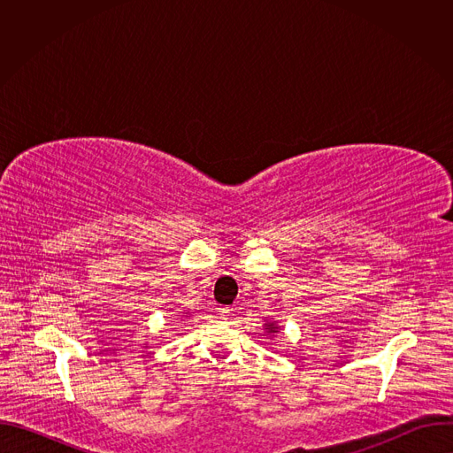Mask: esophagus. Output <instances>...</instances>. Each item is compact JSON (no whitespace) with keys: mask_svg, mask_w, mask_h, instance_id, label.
<instances>
[{"mask_svg":"<svg viewBox=\"0 0 453 453\" xmlns=\"http://www.w3.org/2000/svg\"><path fill=\"white\" fill-rule=\"evenodd\" d=\"M219 315H220V319L226 320L233 315V308H219Z\"/></svg>","mask_w":453,"mask_h":453,"instance_id":"1","label":"esophagus"}]
</instances>
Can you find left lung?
<instances>
[{
	"mask_svg": "<svg viewBox=\"0 0 453 453\" xmlns=\"http://www.w3.org/2000/svg\"><path fill=\"white\" fill-rule=\"evenodd\" d=\"M264 328H265V332H267L271 337H274V335L278 334V330H280V326H278V322H276V320H267Z\"/></svg>",
	"mask_w": 453,
	"mask_h": 453,
	"instance_id": "1",
	"label": "left lung"
}]
</instances>
